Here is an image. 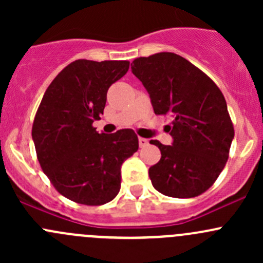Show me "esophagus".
<instances>
[{"label":"esophagus","instance_id":"esophagus-1","mask_svg":"<svg viewBox=\"0 0 263 263\" xmlns=\"http://www.w3.org/2000/svg\"><path fill=\"white\" fill-rule=\"evenodd\" d=\"M139 145L140 147H145L148 145V140L144 139V137H139Z\"/></svg>","mask_w":263,"mask_h":263}]
</instances>
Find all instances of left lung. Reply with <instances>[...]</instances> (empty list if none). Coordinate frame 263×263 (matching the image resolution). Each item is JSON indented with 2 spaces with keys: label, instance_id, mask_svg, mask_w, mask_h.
<instances>
[{
  "label": "left lung",
  "instance_id": "obj_1",
  "mask_svg": "<svg viewBox=\"0 0 263 263\" xmlns=\"http://www.w3.org/2000/svg\"><path fill=\"white\" fill-rule=\"evenodd\" d=\"M132 63V73L146 87L155 115L173 119L168 124L173 145L150 141L161 153L148 169L154 188L169 197L202 195L224 169L234 137L221 90L176 53H156Z\"/></svg>",
  "mask_w": 263,
  "mask_h": 263
}]
</instances>
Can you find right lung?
<instances>
[{
    "instance_id": "obj_1",
    "label": "right lung",
    "mask_w": 263,
    "mask_h": 263,
    "mask_svg": "<svg viewBox=\"0 0 263 263\" xmlns=\"http://www.w3.org/2000/svg\"><path fill=\"white\" fill-rule=\"evenodd\" d=\"M128 61L76 60L50 82L31 128L36 158L53 187L73 202L99 206L121 188V165L139 148L132 129L98 134L110 85Z\"/></svg>"
}]
</instances>
